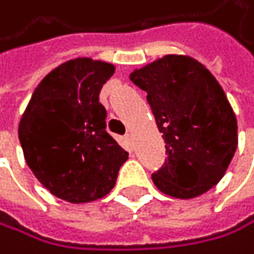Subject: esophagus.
Listing matches in <instances>:
<instances>
[{
    "label": "esophagus",
    "instance_id": "1",
    "mask_svg": "<svg viewBox=\"0 0 254 254\" xmlns=\"http://www.w3.org/2000/svg\"><path fill=\"white\" fill-rule=\"evenodd\" d=\"M125 140H126V142H128V143L131 145V143H132V134H131V132H128V134H126V135H125Z\"/></svg>",
    "mask_w": 254,
    "mask_h": 254
}]
</instances>
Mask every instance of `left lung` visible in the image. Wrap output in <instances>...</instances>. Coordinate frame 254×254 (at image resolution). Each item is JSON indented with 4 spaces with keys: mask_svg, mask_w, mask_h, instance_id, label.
I'll list each match as a JSON object with an SVG mask.
<instances>
[{
    "mask_svg": "<svg viewBox=\"0 0 254 254\" xmlns=\"http://www.w3.org/2000/svg\"><path fill=\"white\" fill-rule=\"evenodd\" d=\"M146 92L167 159L151 175L156 187L193 198L222 180L237 148V122L220 84L200 62L169 54L131 73Z\"/></svg>",
    "mask_w": 254,
    "mask_h": 254,
    "instance_id": "8db88e82",
    "label": "left lung"
}]
</instances>
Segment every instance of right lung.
Wrapping results in <instances>:
<instances>
[{"mask_svg": "<svg viewBox=\"0 0 254 254\" xmlns=\"http://www.w3.org/2000/svg\"><path fill=\"white\" fill-rule=\"evenodd\" d=\"M114 65L79 58L40 81L18 126L24 159L47 189L70 203L103 198L115 186L126 153L106 131L100 103Z\"/></svg>", "mask_w": 254, "mask_h": 254, "instance_id": "right-lung-1", "label": "right lung"}]
</instances>
